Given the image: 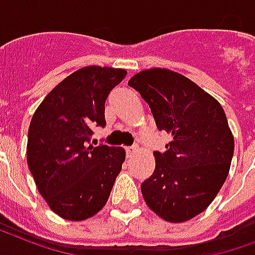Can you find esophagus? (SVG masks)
Wrapping results in <instances>:
<instances>
[{
  "instance_id": "34e87169",
  "label": "esophagus",
  "mask_w": 255,
  "mask_h": 255,
  "mask_svg": "<svg viewBox=\"0 0 255 255\" xmlns=\"http://www.w3.org/2000/svg\"><path fill=\"white\" fill-rule=\"evenodd\" d=\"M126 155H128V157H133L134 155V153H135V151H137L138 150V147L135 145L134 146H128V147H126Z\"/></svg>"
}]
</instances>
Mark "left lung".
I'll return each instance as SVG.
<instances>
[{"label": "left lung", "mask_w": 255, "mask_h": 255, "mask_svg": "<svg viewBox=\"0 0 255 255\" xmlns=\"http://www.w3.org/2000/svg\"><path fill=\"white\" fill-rule=\"evenodd\" d=\"M149 105L159 131L171 135L154 151L155 170L143 181L146 205L167 222H185L216 198L229 174L234 138L220 102L182 74L143 70L130 78Z\"/></svg>", "instance_id": "left-lung-1"}]
</instances>
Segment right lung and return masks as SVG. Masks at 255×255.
<instances>
[{
    "mask_svg": "<svg viewBox=\"0 0 255 255\" xmlns=\"http://www.w3.org/2000/svg\"><path fill=\"white\" fill-rule=\"evenodd\" d=\"M126 76L124 69L88 66L49 93L31 118L26 157L30 173L53 212L84 221L108 202L125 150L90 145L93 126L106 125L105 101Z\"/></svg>",
    "mask_w": 255,
    "mask_h": 255,
    "instance_id": "1",
    "label": "right lung"
}]
</instances>
